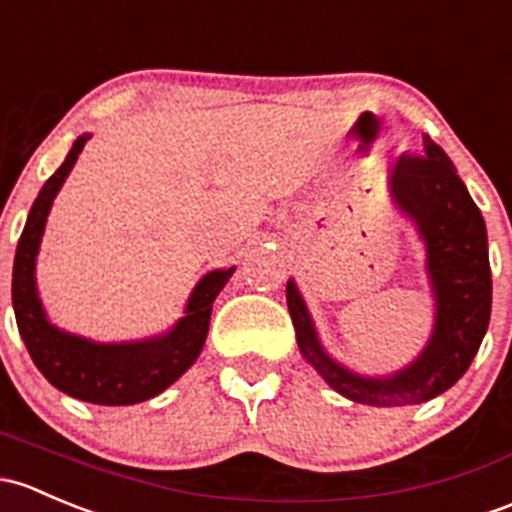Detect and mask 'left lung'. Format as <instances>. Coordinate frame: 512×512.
Instances as JSON below:
<instances>
[{
  "mask_svg": "<svg viewBox=\"0 0 512 512\" xmlns=\"http://www.w3.org/2000/svg\"><path fill=\"white\" fill-rule=\"evenodd\" d=\"M389 194L424 241L436 303L434 330L412 365L387 377H365L342 367L320 345L298 286L293 281L286 286L300 355L335 392L367 407H407L444 394L471 367L491 320L486 221L449 155L429 135L421 155H402L392 167Z\"/></svg>",
  "mask_w": 512,
  "mask_h": 512,
  "instance_id": "obj_1",
  "label": "left lung"
}]
</instances>
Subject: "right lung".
Listing matches in <instances>:
<instances>
[{"instance_id":"add662e5","label":"right lung","mask_w":512,"mask_h":512,"mask_svg":"<svg viewBox=\"0 0 512 512\" xmlns=\"http://www.w3.org/2000/svg\"><path fill=\"white\" fill-rule=\"evenodd\" d=\"M88 140L91 135L86 133L73 142L63 165L46 179L26 217L14 256L12 305L19 335L31 360L56 389L81 402L125 407L157 397L194 365L207 340L212 303L229 283L234 266L207 273L189 295L184 318H179L175 328L165 335L138 342H93L56 328L46 318L36 291V254L51 204Z\"/></svg>"}]
</instances>
